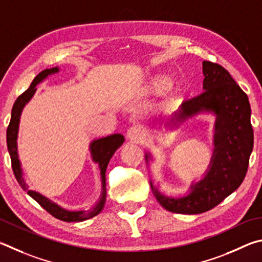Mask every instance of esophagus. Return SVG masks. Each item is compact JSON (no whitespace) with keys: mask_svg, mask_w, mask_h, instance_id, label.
<instances>
[{"mask_svg":"<svg viewBox=\"0 0 262 262\" xmlns=\"http://www.w3.org/2000/svg\"><path fill=\"white\" fill-rule=\"evenodd\" d=\"M126 136L131 141H134V143H137V144L143 143V140L145 139V132L143 128L138 125L131 126L128 128Z\"/></svg>","mask_w":262,"mask_h":262,"instance_id":"obj_1","label":"esophagus"}]
</instances>
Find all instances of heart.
Instances as JSON below:
<instances>
[{"label": "heart", "instance_id": "1", "mask_svg": "<svg viewBox=\"0 0 262 262\" xmlns=\"http://www.w3.org/2000/svg\"><path fill=\"white\" fill-rule=\"evenodd\" d=\"M166 82H167V81L164 80V81H162V84H160V85H163V84H166Z\"/></svg>", "mask_w": 262, "mask_h": 262}]
</instances>
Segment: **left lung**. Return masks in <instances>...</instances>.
<instances>
[{
  "label": "left lung",
  "instance_id": "8db88e82",
  "mask_svg": "<svg viewBox=\"0 0 262 262\" xmlns=\"http://www.w3.org/2000/svg\"><path fill=\"white\" fill-rule=\"evenodd\" d=\"M204 92L183 101L172 122L180 124L199 115L216 116L214 125V150L203 180L192 183L190 192L173 198L162 194L150 182L158 203L169 212L200 214L214 208L236 191L244 181L253 149L249 98L226 69L216 63L203 62ZM146 162L152 157L146 153Z\"/></svg>",
  "mask_w": 262,
  "mask_h": 262
}]
</instances>
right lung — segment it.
<instances>
[{"instance_id":"right-lung-1","label":"right lung","mask_w":262,"mask_h":262,"mask_svg":"<svg viewBox=\"0 0 262 262\" xmlns=\"http://www.w3.org/2000/svg\"><path fill=\"white\" fill-rule=\"evenodd\" d=\"M59 69L57 67L46 69V70L41 71L38 76H36L33 81H32L31 86L27 89L24 93L19 95L17 100L13 103V107L11 110V119L9 123L8 130H7V145L8 150L11 158V164H12V170L15 173V177L17 182L19 183L21 189L27 192V194L31 195L36 203H38L41 207L45 208L49 214H52L54 217H56L61 221L64 222H80L89 220L91 217L98 215L102 208L104 207L105 204V196H107V187H105V169L108 167V163L110 159L116 152V149L119 148L124 143V137L121 134H115L110 135L104 138L95 139L90 144V150L92 155V160L95 163L99 164L100 168V175H101V182H102V192H101L100 199L98 203L92 209L89 210H68L62 208L61 206L53 203L52 200L46 198L42 194H40L39 192L29 190V186L25 183L24 177H23V170H21V164L19 159H18V147H17V138H18V128H19V121H20V115L23 109H24L25 104L29 102L32 99V96L35 93V86L40 84L41 81L46 79L48 76L57 73Z\"/></svg>"}]
</instances>
